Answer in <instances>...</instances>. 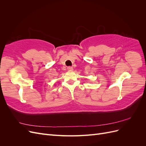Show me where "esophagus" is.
<instances>
[{"mask_svg":"<svg viewBox=\"0 0 146 146\" xmlns=\"http://www.w3.org/2000/svg\"><path fill=\"white\" fill-rule=\"evenodd\" d=\"M67 69H68V70H73V68L71 67V66H68Z\"/></svg>","mask_w":146,"mask_h":146,"instance_id":"esophagus-1","label":"esophagus"}]
</instances>
